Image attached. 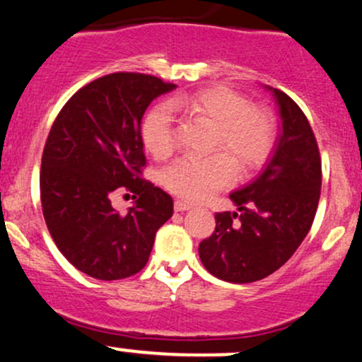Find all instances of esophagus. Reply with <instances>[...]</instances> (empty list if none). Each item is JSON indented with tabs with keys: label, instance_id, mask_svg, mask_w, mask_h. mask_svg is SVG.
<instances>
[{
	"label": "esophagus",
	"instance_id": "obj_1",
	"mask_svg": "<svg viewBox=\"0 0 362 362\" xmlns=\"http://www.w3.org/2000/svg\"><path fill=\"white\" fill-rule=\"evenodd\" d=\"M192 208V206L189 204V202H184V201H175V211L182 213V211H187V209Z\"/></svg>",
	"mask_w": 362,
	"mask_h": 362
}]
</instances>
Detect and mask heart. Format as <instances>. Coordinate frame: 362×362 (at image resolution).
<instances>
[{
  "label": "heart",
  "mask_w": 362,
  "mask_h": 362,
  "mask_svg": "<svg viewBox=\"0 0 362 362\" xmlns=\"http://www.w3.org/2000/svg\"><path fill=\"white\" fill-rule=\"evenodd\" d=\"M172 110H185L213 127L208 151L223 155L180 158L161 172L166 190L185 201H202L216 190L233 184L235 169L245 175L259 168L272 154L275 125L264 111L252 108L247 98L218 86L175 98L158 105L142 122V142L154 158H165L173 149Z\"/></svg>",
  "instance_id": "heart-1"
}]
</instances>
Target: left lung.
Wrapping results in <instances>:
<instances>
[{"mask_svg": "<svg viewBox=\"0 0 362 362\" xmlns=\"http://www.w3.org/2000/svg\"><path fill=\"white\" fill-rule=\"evenodd\" d=\"M264 89L280 117L272 156L254 180L230 194L240 214L216 213L213 235L199 244L204 268L232 284L261 280L287 263L308 235L320 201L321 160L311 125L287 94Z\"/></svg>", "mask_w": 362, "mask_h": 362, "instance_id": "obj_1", "label": "left lung"}]
</instances>
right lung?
<instances>
[{
	"label": "right lung",
	"instance_id": "1",
	"mask_svg": "<svg viewBox=\"0 0 362 362\" xmlns=\"http://www.w3.org/2000/svg\"><path fill=\"white\" fill-rule=\"evenodd\" d=\"M153 75L118 71L71 96L47 136L41 163L42 214L57 247L78 272L120 280L144 268L173 199L141 178V120L153 99L173 90ZM115 189L136 199L120 215Z\"/></svg>",
	"mask_w": 362,
	"mask_h": 362
}]
</instances>
